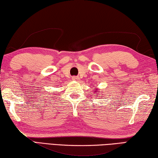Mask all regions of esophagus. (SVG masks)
Returning <instances> with one entry per match:
<instances>
[{"mask_svg":"<svg viewBox=\"0 0 158 158\" xmlns=\"http://www.w3.org/2000/svg\"><path fill=\"white\" fill-rule=\"evenodd\" d=\"M72 80L73 81H77V80H78V77L76 76H73V77H72Z\"/></svg>","mask_w":158,"mask_h":158,"instance_id":"34e87169","label":"esophagus"}]
</instances>
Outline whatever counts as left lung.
Instances as JSON below:
<instances>
[{"instance_id": "left-lung-1", "label": "left lung", "mask_w": 158, "mask_h": 158, "mask_svg": "<svg viewBox=\"0 0 158 158\" xmlns=\"http://www.w3.org/2000/svg\"><path fill=\"white\" fill-rule=\"evenodd\" d=\"M96 89H97V88H96ZM97 92H98V90H97V89H95V91H94V93H97ZM96 96H99V93H97ZM97 98H98V97H97Z\"/></svg>"}]
</instances>
